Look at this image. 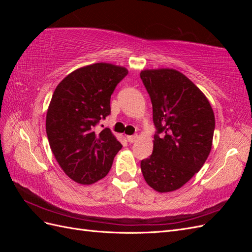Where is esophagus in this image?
<instances>
[{"label": "esophagus", "mask_w": 252, "mask_h": 252, "mask_svg": "<svg viewBox=\"0 0 252 252\" xmlns=\"http://www.w3.org/2000/svg\"><path fill=\"white\" fill-rule=\"evenodd\" d=\"M127 140L129 143H134L136 140H138V135H127Z\"/></svg>", "instance_id": "esophagus-1"}]
</instances>
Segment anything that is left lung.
Wrapping results in <instances>:
<instances>
[{
  "label": "left lung",
  "mask_w": 252,
  "mask_h": 252,
  "mask_svg": "<svg viewBox=\"0 0 252 252\" xmlns=\"http://www.w3.org/2000/svg\"><path fill=\"white\" fill-rule=\"evenodd\" d=\"M157 128L152 155L142 159L147 184L158 192L181 188L207 159L215 113L207 97L184 74L169 68L140 73Z\"/></svg>",
  "instance_id": "8db88e82"
}]
</instances>
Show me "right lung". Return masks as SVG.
I'll return each instance as SVG.
<instances>
[{"label": "right lung", "mask_w": 252, "mask_h": 252, "mask_svg": "<svg viewBox=\"0 0 252 252\" xmlns=\"http://www.w3.org/2000/svg\"><path fill=\"white\" fill-rule=\"evenodd\" d=\"M128 74L125 67L95 63L72 71L57 86L46 116L53 156L74 182L90 185L105 178L121 143L105 128L94 127L110 114V97Z\"/></svg>", "instance_id": "1"}]
</instances>
